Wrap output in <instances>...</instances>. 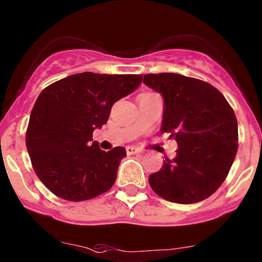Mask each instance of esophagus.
Wrapping results in <instances>:
<instances>
[{
	"instance_id": "esophagus-1",
	"label": "esophagus",
	"mask_w": 262,
	"mask_h": 262,
	"mask_svg": "<svg viewBox=\"0 0 262 262\" xmlns=\"http://www.w3.org/2000/svg\"><path fill=\"white\" fill-rule=\"evenodd\" d=\"M140 150L138 149V148L137 147H126V154H129V156H132V154H137V153H139Z\"/></svg>"
}]
</instances>
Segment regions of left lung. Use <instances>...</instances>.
I'll use <instances>...</instances> for the list:
<instances>
[{
  "label": "left lung",
  "instance_id": "obj_1",
  "mask_svg": "<svg viewBox=\"0 0 262 262\" xmlns=\"http://www.w3.org/2000/svg\"><path fill=\"white\" fill-rule=\"evenodd\" d=\"M143 82L163 96L162 133L178 144L149 184L169 202L191 205L224 183L238 148L237 119L225 96L208 82L180 74H147Z\"/></svg>",
  "mask_w": 262,
  "mask_h": 262
}]
</instances>
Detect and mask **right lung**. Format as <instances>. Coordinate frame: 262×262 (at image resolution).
<instances>
[{
    "mask_svg": "<svg viewBox=\"0 0 262 262\" xmlns=\"http://www.w3.org/2000/svg\"><path fill=\"white\" fill-rule=\"evenodd\" d=\"M142 78L81 73L41 92L30 115L26 147L49 191L80 202L112 188L126 152L123 147L101 150L92 143L93 132L108 122L113 104L133 93Z\"/></svg>",
    "mask_w": 262,
    "mask_h": 262,
    "instance_id": "add662e5",
    "label": "right lung"
}]
</instances>
